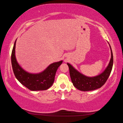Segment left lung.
I'll list each match as a JSON object with an SVG mask.
<instances>
[{"label":"left lung","instance_id":"1","mask_svg":"<svg viewBox=\"0 0 123 123\" xmlns=\"http://www.w3.org/2000/svg\"><path fill=\"white\" fill-rule=\"evenodd\" d=\"M110 47L111 51V57L109 65L103 73L97 76L94 77L85 76L75 69L71 64L67 63L70 78L75 87L82 91H90L100 88L105 84L111 74L113 63V54L110 45Z\"/></svg>","mask_w":123,"mask_h":123}]
</instances>
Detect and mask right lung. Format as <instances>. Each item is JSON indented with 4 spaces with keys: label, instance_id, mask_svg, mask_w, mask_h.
<instances>
[{
    "label": "right lung",
    "instance_id": "obj_1",
    "mask_svg": "<svg viewBox=\"0 0 123 123\" xmlns=\"http://www.w3.org/2000/svg\"><path fill=\"white\" fill-rule=\"evenodd\" d=\"M16 41L17 39L14 43L11 54L12 69L16 79L23 86L31 91H44L50 88L54 83L56 72L63 61H60L51 63L39 73L32 74L27 72L17 61L15 55Z\"/></svg>",
    "mask_w": 123,
    "mask_h": 123
}]
</instances>
